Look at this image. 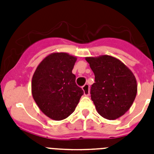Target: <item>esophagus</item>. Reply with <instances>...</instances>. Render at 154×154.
Masks as SVG:
<instances>
[{
	"label": "esophagus",
	"instance_id": "obj_1",
	"mask_svg": "<svg viewBox=\"0 0 154 154\" xmlns=\"http://www.w3.org/2000/svg\"><path fill=\"white\" fill-rule=\"evenodd\" d=\"M82 89L84 91L85 96H89V85L88 84H85L84 86H82Z\"/></svg>",
	"mask_w": 154,
	"mask_h": 154
}]
</instances>
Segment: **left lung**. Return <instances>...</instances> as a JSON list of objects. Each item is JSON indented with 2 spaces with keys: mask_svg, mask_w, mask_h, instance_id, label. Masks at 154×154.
<instances>
[{
  "mask_svg": "<svg viewBox=\"0 0 154 154\" xmlns=\"http://www.w3.org/2000/svg\"><path fill=\"white\" fill-rule=\"evenodd\" d=\"M95 75L91 99L105 119L119 118L130 109L137 92L136 77L124 63L112 56L85 57Z\"/></svg>",
  "mask_w": 154,
  "mask_h": 154,
  "instance_id": "left-lung-1",
  "label": "left lung"
}]
</instances>
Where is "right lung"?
I'll return each mask as SVG.
<instances>
[{
	"label": "right lung",
	"instance_id": "add662e5",
	"mask_svg": "<svg viewBox=\"0 0 154 154\" xmlns=\"http://www.w3.org/2000/svg\"><path fill=\"white\" fill-rule=\"evenodd\" d=\"M77 57L66 53H53L45 57L32 78V95L43 113L54 121L74 112L84 92L72 72Z\"/></svg>",
	"mask_w": 154,
	"mask_h": 154
}]
</instances>
